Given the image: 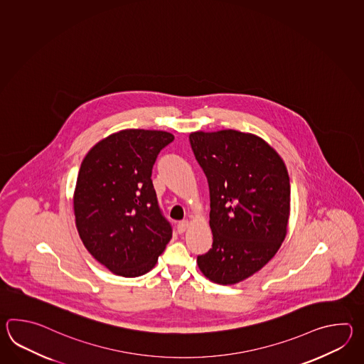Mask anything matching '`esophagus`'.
<instances>
[{
    "instance_id": "esophagus-1",
    "label": "esophagus",
    "mask_w": 364,
    "mask_h": 364,
    "mask_svg": "<svg viewBox=\"0 0 364 364\" xmlns=\"http://www.w3.org/2000/svg\"><path fill=\"white\" fill-rule=\"evenodd\" d=\"M188 221L187 220H183V221H179L178 224H177V232L179 234H182V232H185L187 230V228H188Z\"/></svg>"
}]
</instances>
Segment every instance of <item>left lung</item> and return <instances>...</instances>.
Returning a JSON list of instances; mask_svg holds the SVG:
<instances>
[{
	"mask_svg": "<svg viewBox=\"0 0 364 364\" xmlns=\"http://www.w3.org/2000/svg\"><path fill=\"white\" fill-rule=\"evenodd\" d=\"M190 144L209 186L212 248L198 256L207 279L232 285L260 271L285 240L290 215L287 166L262 138L193 132Z\"/></svg>",
	"mask_w": 364,
	"mask_h": 364,
	"instance_id": "left-lung-1",
	"label": "left lung"
}]
</instances>
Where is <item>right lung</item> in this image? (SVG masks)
I'll return each instance as SVG.
<instances>
[{
  "label": "right lung",
  "instance_id": "add662e5",
  "mask_svg": "<svg viewBox=\"0 0 364 364\" xmlns=\"http://www.w3.org/2000/svg\"><path fill=\"white\" fill-rule=\"evenodd\" d=\"M171 132L130 129L87 154L77 174L74 213L88 252L109 271L138 277L155 267L171 238L152 183V169Z\"/></svg>",
  "mask_w": 364,
  "mask_h": 364
}]
</instances>
